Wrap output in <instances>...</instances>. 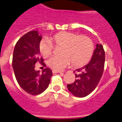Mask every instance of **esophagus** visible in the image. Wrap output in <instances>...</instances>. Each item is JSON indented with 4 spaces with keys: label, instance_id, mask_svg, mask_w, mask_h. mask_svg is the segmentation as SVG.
I'll list each match as a JSON object with an SVG mask.
<instances>
[{
    "label": "esophagus",
    "instance_id": "34e87169",
    "mask_svg": "<svg viewBox=\"0 0 122 122\" xmlns=\"http://www.w3.org/2000/svg\"><path fill=\"white\" fill-rule=\"evenodd\" d=\"M52 73H62L61 71H56V70H52Z\"/></svg>",
    "mask_w": 122,
    "mask_h": 122
}]
</instances>
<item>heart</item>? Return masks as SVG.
Here are the masks:
<instances>
[{
	"instance_id": "b5f03b06",
	"label": "heart",
	"mask_w": 122,
	"mask_h": 122,
	"mask_svg": "<svg viewBox=\"0 0 122 122\" xmlns=\"http://www.w3.org/2000/svg\"><path fill=\"white\" fill-rule=\"evenodd\" d=\"M49 40H43L39 44V51L43 57H48L53 49L52 43L56 47H62L61 56H53L47 61L49 67L56 71H62L72 62L75 67H82L90 60L94 44L92 40L86 36H81L75 33L62 32L54 35Z\"/></svg>"
}]
</instances>
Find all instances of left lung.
<instances>
[{"instance_id":"1","label":"left lung","mask_w":122,"mask_h":122,"mask_svg":"<svg viewBox=\"0 0 122 122\" xmlns=\"http://www.w3.org/2000/svg\"><path fill=\"white\" fill-rule=\"evenodd\" d=\"M105 51L101 44H96L91 61L86 66L77 69L76 79L68 84L69 92L78 97H84L90 94L99 82L103 72ZM75 72V71H74Z\"/></svg>"}]
</instances>
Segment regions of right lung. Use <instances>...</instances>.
Returning a JSON list of instances; mask_svg holds the SVG:
<instances>
[{"mask_svg": "<svg viewBox=\"0 0 122 122\" xmlns=\"http://www.w3.org/2000/svg\"><path fill=\"white\" fill-rule=\"evenodd\" d=\"M42 37L37 30H32L21 37L15 46L12 56V67L15 78L21 88L28 93L37 95L48 87L52 76L49 68L41 73L35 70L36 62L46 64L40 58L39 44Z\"/></svg>", "mask_w": 122, "mask_h": 122, "instance_id": "right-lung-1", "label": "right lung"}]
</instances>
